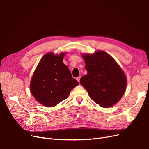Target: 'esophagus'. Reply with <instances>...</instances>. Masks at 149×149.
<instances>
[{"label":"esophagus","mask_w":149,"mask_h":149,"mask_svg":"<svg viewBox=\"0 0 149 149\" xmlns=\"http://www.w3.org/2000/svg\"><path fill=\"white\" fill-rule=\"evenodd\" d=\"M80 78H81L80 76H78V77L76 78V80H77L78 82H79V81H80Z\"/></svg>","instance_id":"obj_1"}]
</instances>
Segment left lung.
Instances as JSON below:
<instances>
[{
	"instance_id": "8db88e82",
	"label": "left lung",
	"mask_w": 149,
	"mask_h": 149,
	"mask_svg": "<svg viewBox=\"0 0 149 149\" xmlns=\"http://www.w3.org/2000/svg\"><path fill=\"white\" fill-rule=\"evenodd\" d=\"M87 74L80 79L91 100L102 107L114 106L123 96L127 78L118 63L106 52L98 50L81 55Z\"/></svg>"
}]
</instances>
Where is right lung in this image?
<instances>
[{"mask_svg":"<svg viewBox=\"0 0 149 149\" xmlns=\"http://www.w3.org/2000/svg\"><path fill=\"white\" fill-rule=\"evenodd\" d=\"M66 53H46L40 60L31 78L30 89L41 104L52 107L66 99L79 83L73 78L63 63Z\"/></svg>","mask_w":149,"mask_h":149,"instance_id":"add662e5","label":"right lung"}]
</instances>
